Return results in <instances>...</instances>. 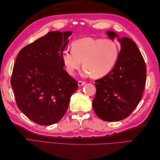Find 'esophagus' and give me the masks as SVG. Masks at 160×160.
Masks as SVG:
<instances>
[{"label": "esophagus", "instance_id": "1", "mask_svg": "<svg viewBox=\"0 0 160 160\" xmlns=\"http://www.w3.org/2000/svg\"><path fill=\"white\" fill-rule=\"evenodd\" d=\"M85 83H85V81H79L78 82V85H79V86H82V85H84Z\"/></svg>", "mask_w": 160, "mask_h": 160}]
</instances>
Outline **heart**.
I'll return each mask as SVG.
<instances>
[{
    "mask_svg": "<svg viewBox=\"0 0 160 160\" xmlns=\"http://www.w3.org/2000/svg\"><path fill=\"white\" fill-rule=\"evenodd\" d=\"M71 48L62 53V62L70 75L79 69L83 62L85 74L103 77L113 69L119 54L115 42L108 38L84 37L72 42Z\"/></svg>",
    "mask_w": 160,
    "mask_h": 160,
    "instance_id": "b5f03b06",
    "label": "heart"
}]
</instances>
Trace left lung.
I'll return each mask as SVG.
<instances>
[{
	"label": "left lung",
	"instance_id": "8db88e82",
	"mask_svg": "<svg viewBox=\"0 0 160 160\" xmlns=\"http://www.w3.org/2000/svg\"><path fill=\"white\" fill-rule=\"evenodd\" d=\"M121 45L118 59L113 69L101 79L95 80L96 95L93 109L106 122H118L126 118L142 99L146 79V67L135 42L128 37L119 38L113 31L106 32Z\"/></svg>",
	"mask_w": 160,
	"mask_h": 160
}]
</instances>
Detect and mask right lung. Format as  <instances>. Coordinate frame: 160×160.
<instances>
[{
	"label": "right lung",
	"instance_id": "right-lung-1",
	"mask_svg": "<svg viewBox=\"0 0 160 160\" xmlns=\"http://www.w3.org/2000/svg\"><path fill=\"white\" fill-rule=\"evenodd\" d=\"M71 31H50L17 55L11 83L18 109L41 125L57 123L78 84L64 70L62 53Z\"/></svg>",
	"mask_w": 160,
	"mask_h": 160
}]
</instances>
